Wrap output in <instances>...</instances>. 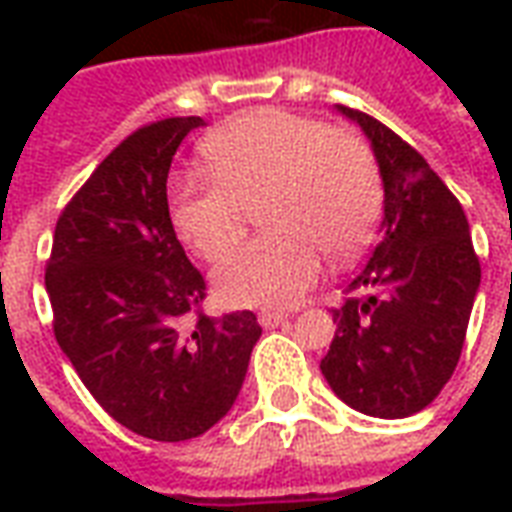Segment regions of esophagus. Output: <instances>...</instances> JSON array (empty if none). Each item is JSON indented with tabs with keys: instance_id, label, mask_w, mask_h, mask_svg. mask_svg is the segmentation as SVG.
I'll return each instance as SVG.
<instances>
[{
	"instance_id": "34e87169",
	"label": "esophagus",
	"mask_w": 512,
	"mask_h": 512,
	"mask_svg": "<svg viewBox=\"0 0 512 512\" xmlns=\"http://www.w3.org/2000/svg\"><path fill=\"white\" fill-rule=\"evenodd\" d=\"M257 321H260V326H266V329H271V326H279L282 321H288V315L279 310H263L260 315H257Z\"/></svg>"
}]
</instances>
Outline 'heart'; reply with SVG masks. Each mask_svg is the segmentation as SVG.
Instances as JSON below:
<instances>
[{"instance_id": "1", "label": "heart", "mask_w": 512, "mask_h": 512, "mask_svg": "<svg viewBox=\"0 0 512 512\" xmlns=\"http://www.w3.org/2000/svg\"><path fill=\"white\" fill-rule=\"evenodd\" d=\"M205 175L169 183L175 233L202 260H219L263 205L266 238L213 271L219 296L238 307L293 304L321 271V252L345 263L365 246L381 211L376 161L356 136L282 109L230 120L202 142Z\"/></svg>"}]
</instances>
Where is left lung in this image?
<instances>
[{
	"instance_id": "left-lung-1",
	"label": "left lung",
	"mask_w": 512,
	"mask_h": 512,
	"mask_svg": "<svg viewBox=\"0 0 512 512\" xmlns=\"http://www.w3.org/2000/svg\"><path fill=\"white\" fill-rule=\"evenodd\" d=\"M362 128L384 183V219L367 266L334 307L321 373L367 417L403 419L433 403L461 359L480 290L461 202L414 147L376 117L334 106Z\"/></svg>"
}]
</instances>
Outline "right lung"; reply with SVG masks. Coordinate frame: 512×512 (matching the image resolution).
<instances>
[{
    "label": "right lung",
    "mask_w": 512,
    "mask_h": 512,
    "mask_svg": "<svg viewBox=\"0 0 512 512\" xmlns=\"http://www.w3.org/2000/svg\"><path fill=\"white\" fill-rule=\"evenodd\" d=\"M200 126L169 117L123 139L62 211L46 266L62 354L109 417L153 441L211 430L263 334L249 310L186 321L205 279L169 219L167 175Z\"/></svg>",
    "instance_id": "add662e5"
}]
</instances>
